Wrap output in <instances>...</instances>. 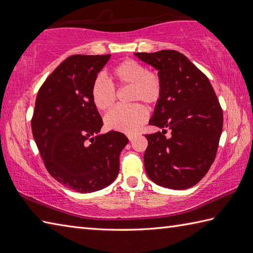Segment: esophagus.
<instances>
[{"label": "esophagus", "mask_w": 253, "mask_h": 253, "mask_svg": "<svg viewBox=\"0 0 253 253\" xmlns=\"http://www.w3.org/2000/svg\"><path fill=\"white\" fill-rule=\"evenodd\" d=\"M127 137H128V139H129V140L131 141V140H133V138H135V136L132 135V133H128L127 135Z\"/></svg>", "instance_id": "1"}]
</instances>
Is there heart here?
I'll return each mask as SVG.
<instances>
[{"instance_id": "heart-1", "label": "heart", "mask_w": 253, "mask_h": 253, "mask_svg": "<svg viewBox=\"0 0 253 253\" xmlns=\"http://www.w3.org/2000/svg\"><path fill=\"white\" fill-rule=\"evenodd\" d=\"M115 83L125 87L131 85V101L155 105L163 93V84L160 75L147 71L140 62L127 58L113 68ZM116 89L103 76H98L91 85V99L99 111L109 110L115 103ZM148 120V111L142 104L116 106L105 115V126L111 130L131 133L137 131Z\"/></svg>"}]
</instances>
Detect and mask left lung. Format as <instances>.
I'll list each match as a JSON object with an SVG mask.
<instances>
[{
	"mask_svg": "<svg viewBox=\"0 0 253 253\" xmlns=\"http://www.w3.org/2000/svg\"><path fill=\"white\" fill-rule=\"evenodd\" d=\"M158 69L163 93L149 124L163 131L146 135L144 169L155 184L182 190L195 186L216 157L223 111L209 78L175 50L135 53ZM171 131L166 138L165 132Z\"/></svg>",
	"mask_w": 253,
	"mask_h": 253,
	"instance_id": "1",
	"label": "left lung"
}]
</instances>
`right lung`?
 Listing matches in <instances>:
<instances>
[{"label":"right lung","mask_w":253,"mask_h":253,"mask_svg":"<svg viewBox=\"0 0 253 253\" xmlns=\"http://www.w3.org/2000/svg\"><path fill=\"white\" fill-rule=\"evenodd\" d=\"M111 55H72L38 91L31 130L53 178L77 192L103 189L116 178L122 132L99 135L103 125L91 99V85Z\"/></svg>","instance_id":"1"}]
</instances>
